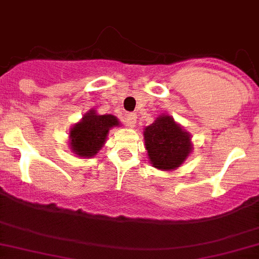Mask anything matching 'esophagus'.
<instances>
[{
	"mask_svg": "<svg viewBox=\"0 0 259 259\" xmlns=\"http://www.w3.org/2000/svg\"><path fill=\"white\" fill-rule=\"evenodd\" d=\"M125 120H126L127 126L134 127L135 122H137V115H135V113H127L126 117H125Z\"/></svg>",
	"mask_w": 259,
	"mask_h": 259,
	"instance_id": "esophagus-1",
	"label": "esophagus"
}]
</instances>
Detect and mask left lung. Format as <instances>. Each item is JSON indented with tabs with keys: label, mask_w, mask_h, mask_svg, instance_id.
I'll use <instances>...</instances> for the list:
<instances>
[{
	"label": "left lung",
	"mask_w": 259,
	"mask_h": 259,
	"mask_svg": "<svg viewBox=\"0 0 259 259\" xmlns=\"http://www.w3.org/2000/svg\"><path fill=\"white\" fill-rule=\"evenodd\" d=\"M190 134L170 116L162 115L144 129V143L153 166L162 170L177 169L190 153Z\"/></svg>",
	"instance_id": "obj_1"
}]
</instances>
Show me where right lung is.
I'll return each mask as SVG.
<instances>
[{
	"label": "right lung",
	"mask_w": 259,
	"mask_h": 259,
	"mask_svg": "<svg viewBox=\"0 0 259 259\" xmlns=\"http://www.w3.org/2000/svg\"><path fill=\"white\" fill-rule=\"evenodd\" d=\"M118 121L112 115H97L94 111L86 113L82 121L71 130V148L82 157H92L106 142L108 130L117 126Z\"/></svg>",
	"instance_id": "right-lung-1"
}]
</instances>
